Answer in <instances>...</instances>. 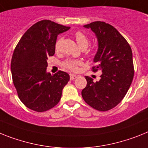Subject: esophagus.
<instances>
[{"instance_id": "obj_1", "label": "esophagus", "mask_w": 148, "mask_h": 148, "mask_svg": "<svg viewBox=\"0 0 148 148\" xmlns=\"http://www.w3.org/2000/svg\"><path fill=\"white\" fill-rule=\"evenodd\" d=\"M77 77V75H75V74H70V79L71 80H74V79H76Z\"/></svg>"}]
</instances>
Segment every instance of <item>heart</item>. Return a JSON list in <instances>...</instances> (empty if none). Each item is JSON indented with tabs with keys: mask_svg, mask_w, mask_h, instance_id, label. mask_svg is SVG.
<instances>
[{
	"mask_svg": "<svg viewBox=\"0 0 148 148\" xmlns=\"http://www.w3.org/2000/svg\"><path fill=\"white\" fill-rule=\"evenodd\" d=\"M76 41L77 43L78 46L80 48H86L89 45V39L84 33H82L81 32H77L74 34ZM62 41V38H59L56 43L55 49L56 50H58L59 49V46H60V43ZM80 64V61L77 60H72V59H68L63 63V66L64 68H68L69 70L71 71H76L77 69V65Z\"/></svg>",
	"mask_w": 148,
	"mask_h": 148,
	"instance_id": "heart-1",
	"label": "heart"
}]
</instances>
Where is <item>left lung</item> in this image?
<instances>
[{"label":"left lung","instance_id":"8db88e82","mask_svg":"<svg viewBox=\"0 0 148 148\" xmlns=\"http://www.w3.org/2000/svg\"><path fill=\"white\" fill-rule=\"evenodd\" d=\"M91 29L97 38L98 49L93 62V71L101 72L100 80L86 76V86L81 92L84 101L94 109L107 111L122 101L134 76L131 47L112 25L105 22H93L84 25Z\"/></svg>","mask_w":148,"mask_h":148}]
</instances>
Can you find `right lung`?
Listing matches in <instances>:
<instances>
[{"mask_svg": "<svg viewBox=\"0 0 148 148\" xmlns=\"http://www.w3.org/2000/svg\"><path fill=\"white\" fill-rule=\"evenodd\" d=\"M70 27L42 20L28 28L18 41L11 60V73L18 98L38 112L49 110L60 101L70 80L66 72L47 71V59L55 54L57 36Z\"/></svg>", "mask_w": 148, "mask_h": 148, "instance_id": "1", "label": "right lung"}]
</instances>
